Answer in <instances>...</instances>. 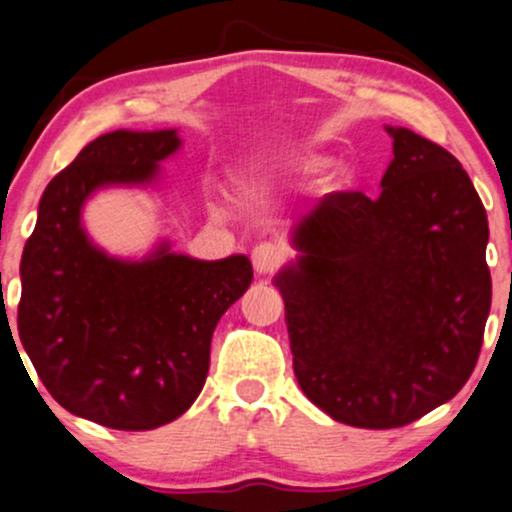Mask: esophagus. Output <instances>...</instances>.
I'll list each match as a JSON object with an SVG mask.
<instances>
[{
    "mask_svg": "<svg viewBox=\"0 0 512 512\" xmlns=\"http://www.w3.org/2000/svg\"><path fill=\"white\" fill-rule=\"evenodd\" d=\"M283 262H286V248L274 241H264L252 250V264L260 274H274L283 267Z\"/></svg>",
    "mask_w": 512,
    "mask_h": 512,
    "instance_id": "34e87169",
    "label": "esophagus"
}]
</instances>
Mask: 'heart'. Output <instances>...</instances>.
Instances as JSON below:
<instances>
[{"label": "heart", "instance_id": "heart-1", "mask_svg": "<svg viewBox=\"0 0 512 512\" xmlns=\"http://www.w3.org/2000/svg\"><path fill=\"white\" fill-rule=\"evenodd\" d=\"M286 167L290 172H297V174H309V172H316L323 167V160L321 158H297V160H288ZM342 184V174L335 172L331 179H328V186H340Z\"/></svg>", "mask_w": 512, "mask_h": 512}]
</instances>
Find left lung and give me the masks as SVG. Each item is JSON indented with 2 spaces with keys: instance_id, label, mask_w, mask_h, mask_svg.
<instances>
[{
  "instance_id": "left-lung-1",
  "label": "left lung",
  "mask_w": 512,
  "mask_h": 512,
  "mask_svg": "<svg viewBox=\"0 0 512 512\" xmlns=\"http://www.w3.org/2000/svg\"><path fill=\"white\" fill-rule=\"evenodd\" d=\"M383 193L335 191L297 224L286 302L295 378L321 411L368 430L409 425L475 371L491 307L487 212L461 163L387 127Z\"/></svg>"
}]
</instances>
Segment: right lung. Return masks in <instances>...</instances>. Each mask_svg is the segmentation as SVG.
I'll list each match as a JSON object with an SVG mask.
<instances>
[{
    "label": "right lung",
    "instance_id": "add662e5",
    "mask_svg": "<svg viewBox=\"0 0 512 512\" xmlns=\"http://www.w3.org/2000/svg\"><path fill=\"white\" fill-rule=\"evenodd\" d=\"M177 146L174 129H118L84 146L49 181L23 250L25 352L63 409L113 430H153L189 409L217 321L252 281L243 255L200 262L163 248L120 262L84 236L80 208L96 186L148 181Z\"/></svg>",
    "mask_w": 512,
    "mask_h": 512
}]
</instances>
